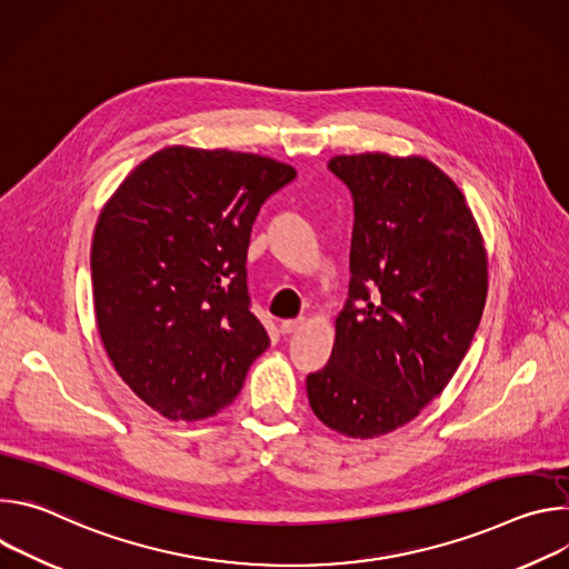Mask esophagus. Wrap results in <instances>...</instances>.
I'll use <instances>...</instances> for the list:
<instances>
[{"mask_svg":"<svg viewBox=\"0 0 569 569\" xmlns=\"http://www.w3.org/2000/svg\"><path fill=\"white\" fill-rule=\"evenodd\" d=\"M303 323H306V319L303 317H299V319H288V321H283L281 323V336H292L295 331H299L301 327H303Z\"/></svg>","mask_w":569,"mask_h":569,"instance_id":"1","label":"esophagus"}]
</instances>
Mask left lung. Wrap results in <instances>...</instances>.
<instances>
[{
	"label": "left lung",
	"mask_w": 569,
	"mask_h": 569,
	"mask_svg": "<svg viewBox=\"0 0 569 569\" xmlns=\"http://www.w3.org/2000/svg\"><path fill=\"white\" fill-rule=\"evenodd\" d=\"M351 189L349 301L329 365L306 378L315 417L351 439L410 423L459 369L489 292V261L459 187L421 154H336Z\"/></svg>",
	"instance_id": "left-lung-1"
}]
</instances>
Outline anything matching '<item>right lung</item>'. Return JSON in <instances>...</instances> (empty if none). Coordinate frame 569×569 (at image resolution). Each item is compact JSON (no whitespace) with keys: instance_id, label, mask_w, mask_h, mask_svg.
I'll list each match as a JSON object with an SVG mask.
<instances>
[{"instance_id":"obj_1","label":"right lung","mask_w":569,"mask_h":569,"mask_svg":"<svg viewBox=\"0 0 569 569\" xmlns=\"http://www.w3.org/2000/svg\"><path fill=\"white\" fill-rule=\"evenodd\" d=\"M297 171L227 148L167 146L103 204L92 240L97 329L123 382L171 421L218 415L270 347L250 312L261 204Z\"/></svg>"}]
</instances>
